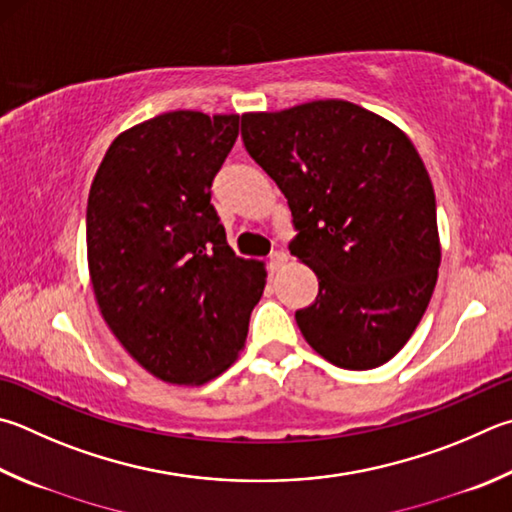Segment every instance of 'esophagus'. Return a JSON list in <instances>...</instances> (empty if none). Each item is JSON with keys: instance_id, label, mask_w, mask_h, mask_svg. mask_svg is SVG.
Segmentation results:
<instances>
[{"instance_id": "esophagus-1", "label": "esophagus", "mask_w": 512, "mask_h": 512, "mask_svg": "<svg viewBox=\"0 0 512 512\" xmlns=\"http://www.w3.org/2000/svg\"><path fill=\"white\" fill-rule=\"evenodd\" d=\"M284 264H286V253H282V250H275V253H271V257H268V266H271V271H280Z\"/></svg>"}]
</instances>
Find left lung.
<instances>
[{
	"label": "left lung",
	"mask_w": 512,
	"mask_h": 512,
	"mask_svg": "<svg viewBox=\"0 0 512 512\" xmlns=\"http://www.w3.org/2000/svg\"><path fill=\"white\" fill-rule=\"evenodd\" d=\"M253 161L288 201V250L318 275L295 311L306 342L342 369H374L414 333L441 264L434 188L410 138L345 100L241 116Z\"/></svg>",
	"instance_id": "obj_1"
}]
</instances>
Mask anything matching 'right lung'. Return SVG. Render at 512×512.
Listing matches in <instances>:
<instances>
[{
    "label": "right lung",
    "instance_id": "obj_1",
    "mask_svg": "<svg viewBox=\"0 0 512 512\" xmlns=\"http://www.w3.org/2000/svg\"><path fill=\"white\" fill-rule=\"evenodd\" d=\"M239 116L167 111L120 134L87 203L89 273L100 313L129 356L174 385L237 360L266 271L226 241L212 181Z\"/></svg>",
    "mask_w": 512,
    "mask_h": 512
}]
</instances>
